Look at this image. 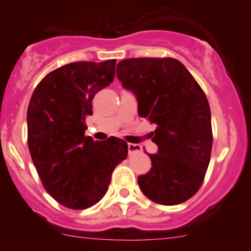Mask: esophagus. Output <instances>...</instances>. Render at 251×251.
<instances>
[{"mask_svg":"<svg viewBox=\"0 0 251 251\" xmlns=\"http://www.w3.org/2000/svg\"><path fill=\"white\" fill-rule=\"evenodd\" d=\"M128 152L130 154H132V152H136V151H141L142 148L141 146H138V144H133V143H128Z\"/></svg>","mask_w":251,"mask_h":251,"instance_id":"1","label":"esophagus"}]
</instances>
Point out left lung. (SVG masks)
Masks as SVG:
<instances>
[{"label": "left lung", "mask_w": 251, "mask_h": 251, "mask_svg": "<svg viewBox=\"0 0 251 251\" xmlns=\"http://www.w3.org/2000/svg\"><path fill=\"white\" fill-rule=\"evenodd\" d=\"M117 75L132 91L138 114L156 124L152 167L138 176L152 202L174 205L191 199L204 180L213 146L210 108L191 73L173 57H137L118 63Z\"/></svg>", "instance_id": "1"}]
</instances>
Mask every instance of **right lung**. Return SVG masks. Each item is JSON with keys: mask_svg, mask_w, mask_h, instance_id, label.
<instances>
[{"mask_svg": "<svg viewBox=\"0 0 251 251\" xmlns=\"http://www.w3.org/2000/svg\"><path fill=\"white\" fill-rule=\"evenodd\" d=\"M117 60L56 68L36 86L27 108V144L44 189L60 204L86 209L107 192L114 168L127 157L124 139L85 136L92 99L113 81Z\"/></svg>", "mask_w": 251, "mask_h": 251, "instance_id": "obj_1", "label": "right lung"}]
</instances>
